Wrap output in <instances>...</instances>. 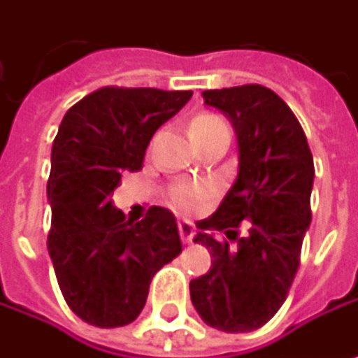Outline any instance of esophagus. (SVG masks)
<instances>
[{
	"mask_svg": "<svg viewBox=\"0 0 358 358\" xmlns=\"http://www.w3.org/2000/svg\"><path fill=\"white\" fill-rule=\"evenodd\" d=\"M178 231H180V238H182L185 244H191L193 242V238H195V227H193L191 220H180V222H178Z\"/></svg>",
	"mask_w": 358,
	"mask_h": 358,
	"instance_id": "1",
	"label": "esophagus"
}]
</instances>
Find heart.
<instances>
[{
	"label": "heart",
	"instance_id": "1",
	"mask_svg": "<svg viewBox=\"0 0 358 358\" xmlns=\"http://www.w3.org/2000/svg\"><path fill=\"white\" fill-rule=\"evenodd\" d=\"M189 134H191L193 142L203 150L206 146L229 136V129L220 116H216L212 112H201V114L193 116V120L189 122ZM208 195H210V189L206 185H182L171 191L169 203L178 212H197L201 208V203L208 199Z\"/></svg>",
	"mask_w": 358,
	"mask_h": 358
}]
</instances>
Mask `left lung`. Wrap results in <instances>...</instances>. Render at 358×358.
<instances>
[{
  "label": "left lung",
  "mask_w": 358,
  "mask_h": 358,
  "mask_svg": "<svg viewBox=\"0 0 358 358\" xmlns=\"http://www.w3.org/2000/svg\"><path fill=\"white\" fill-rule=\"evenodd\" d=\"M201 95L231 120L240 165L234 187L193 240L214 261L191 280V301L206 324L248 334L280 310L293 285L312 220L314 159L297 116L271 89L244 85ZM242 222L249 234L238 238ZM206 228L224 231L236 244L216 241Z\"/></svg>",
  "instance_id": "obj_1"
}]
</instances>
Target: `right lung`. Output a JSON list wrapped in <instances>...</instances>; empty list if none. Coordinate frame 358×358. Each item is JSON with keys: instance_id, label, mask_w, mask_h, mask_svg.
Segmentation results:
<instances>
[{"instance_id": "1", "label": "right lung", "mask_w": 358, "mask_h": 358, "mask_svg": "<svg viewBox=\"0 0 358 358\" xmlns=\"http://www.w3.org/2000/svg\"><path fill=\"white\" fill-rule=\"evenodd\" d=\"M193 91L103 87L73 103L52 142L48 252L76 316L114 329L134 322L152 275L182 252L176 216L152 206L140 222L112 206L120 176L142 169L155 131Z\"/></svg>"}]
</instances>
